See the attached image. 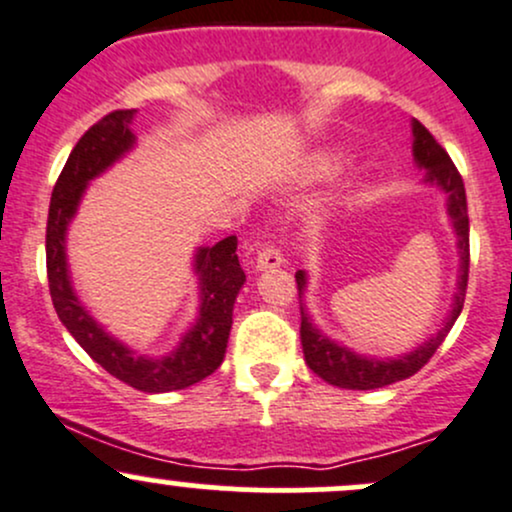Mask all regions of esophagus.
I'll list each match as a JSON object with an SVG mask.
<instances>
[{
	"label": "esophagus",
	"instance_id": "esophagus-1",
	"mask_svg": "<svg viewBox=\"0 0 512 512\" xmlns=\"http://www.w3.org/2000/svg\"><path fill=\"white\" fill-rule=\"evenodd\" d=\"M284 265V255L282 250H277L274 245H262L260 252H257L255 267L257 272H267V269H277Z\"/></svg>",
	"mask_w": 512,
	"mask_h": 512
}]
</instances>
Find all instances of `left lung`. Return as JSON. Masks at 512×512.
I'll return each instance as SVG.
<instances>
[{"label":"left lung","mask_w":512,"mask_h":512,"mask_svg":"<svg viewBox=\"0 0 512 512\" xmlns=\"http://www.w3.org/2000/svg\"><path fill=\"white\" fill-rule=\"evenodd\" d=\"M413 160L420 170H425V182L437 184L442 192L447 194V216L452 221L454 235H457L459 247V277H457V294H454L452 311L430 340L423 345L415 347L408 355L398 357H364L352 352L350 347L340 345V342L330 340L328 335L320 333L313 325L311 316H308L306 306L301 303V345L306 364L318 374L320 379L328 384L338 386V389H352V391H372L384 389V386L396 384V381L408 379L415 372L430 362L435 355L437 347L447 338L452 330L454 320L459 318L464 308L466 296V279H469V213H466V192L462 174L454 167L452 157L447 150L432 138V133L420 121L413 119ZM308 277L303 269L296 272V286H299V301L303 299L306 291Z\"/></svg>","instance_id":"8db88e82"}]
</instances>
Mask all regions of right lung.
I'll return each instance as SVG.
<instances>
[{"instance_id":"add662e5","label":"right lung","mask_w":512,"mask_h":512,"mask_svg":"<svg viewBox=\"0 0 512 512\" xmlns=\"http://www.w3.org/2000/svg\"><path fill=\"white\" fill-rule=\"evenodd\" d=\"M136 109L111 111L94 123L77 140L67 157L63 172L53 187L46 230L48 286L55 313L63 320L67 333L82 345L94 362L111 376L145 393H167L187 389L216 372L226 357L233 303L245 284L240 267L238 238L218 240L211 247H199L194 255V274L199 279V313L192 328L182 335L179 345L162 357L136 355L119 338L109 335L104 325L77 299L67 267V228L75 218L84 189L94 177L104 174L136 145L131 131Z\"/></svg>"}]
</instances>
